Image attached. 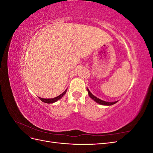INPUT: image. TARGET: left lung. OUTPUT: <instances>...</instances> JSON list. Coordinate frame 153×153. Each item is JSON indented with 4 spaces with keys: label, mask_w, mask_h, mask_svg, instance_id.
<instances>
[{
    "label": "left lung",
    "mask_w": 153,
    "mask_h": 153,
    "mask_svg": "<svg viewBox=\"0 0 153 153\" xmlns=\"http://www.w3.org/2000/svg\"><path fill=\"white\" fill-rule=\"evenodd\" d=\"M87 89V91H88V94H89L90 98L93 100L94 101H96L97 103H98L100 105H106V106H110V105H112L115 103H116L118 101H114V102H108V101H103L102 100H100L98 98H97V97H96L95 96L92 94L91 92H90V91L89 90V89Z\"/></svg>",
    "instance_id": "left-lung-1"
}]
</instances>
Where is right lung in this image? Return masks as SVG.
<instances>
[{"label": "right lung", "mask_w": 153, "mask_h": 153, "mask_svg": "<svg viewBox=\"0 0 153 153\" xmlns=\"http://www.w3.org/2000/svg\"><path fill=\"white\" fill-rule=\"evenodd\" d=\"M66 91H67V89L64 92H63L61 94H60L59 96L55 97V98H49V99L45 98H45H40V97H39V100H41V101H43L44 103H53L55 102H56V101H57L58 100H59L61 98H62V96L66 94Z\"/></svg>", "instance_id": "right-lung-1"}]
</instances>
